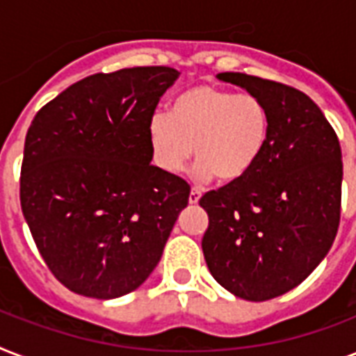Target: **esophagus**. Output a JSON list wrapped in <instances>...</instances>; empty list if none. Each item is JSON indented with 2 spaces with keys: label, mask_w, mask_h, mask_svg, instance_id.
Returning <instances> with one entry per match:
<instances>
[{
  "label": "esophagus",
  "mask_w": 356,
  "mask_h": 356,
  "mask_svg": "<svg viewBox=\"0 0 356 356\" xmlns=\"http://www.w3.org/2000/svg\"><path fill=\"white\" fill-rule=\"evenodd\" d=\"M200 197H201V192L197 188H192L188 194V203L190 205H197L200 203Z\"/></svg>",
  "instance_id": "34e87169"
}]
</instances>
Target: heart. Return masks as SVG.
<instances>
[{"label":"heart","instance_id":"obj_1","mask_svg":"<svg viewBox=\"0 0 356 356\" xmlns=\"http://www.w3.org/2000/svg\"><path fill=\"white\" fill-rule=\"evenodd\" d=\"M270 111L253 94L214 85L181 92L170 114L155 113L147 125L155 162L168 173L197 159V175L238 183L253 172L270 142Z\"/></svg>","mask_w":356,"mask_h":356}]
</instances>
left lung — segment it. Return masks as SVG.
I'll return each instance as SVG.
<instances>
[{
    "label": "left lung",
    "instance_id": "left-lung-1",
    "mask_svg": "<svg viewBox=\"0 0 356 356\" xmlns=\"http://www.w3.org/2000/svg\"><path fill=\"white\" fill-rule=\"evenodd\" d=\"M218 79L260 97L270 142L248 177L207 192L201 240L212 277L236 298L290 292L329 253L340 225L342 149L320 107L292 86L225 72Z\"/></svg>",
    "mask_w": 356,
    "mask_h": 356
}]
</instances>
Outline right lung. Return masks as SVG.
<instances>
[{"mask_svg": "<svg viewBox=\"0 0 356 356\" xmlns=\"http://www.w3.org/2000/svg\"><path fill=\"white\" fill-rule=\"evenodd\" d=\"M179 72L138 66L77 81L25 136L22 212L42 259L72 292L114 299L155 270L190 186L151 164L147 125Z\"/></svg>", "mask_w": 356, "mask_h": 356, "instance_id": "add662e5", "label": "right lung"}]
</instances>
